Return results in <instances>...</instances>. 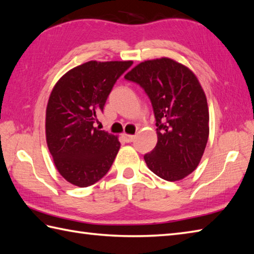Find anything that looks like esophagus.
Returning a JSON list of instances; mask_svg holds the SVG:
<instances>
[{
	"instance_id": "34e87169",
	"label": "esophagus",
	"mask_w": 254,
	"mask_h": 254,
	"mask_svg": "<svg viewBox=\"0 0 254 254\" xmlns=\"http://www.w3.org/2000/svg\"><path fill=\"white\" fill-rule=\"evenodd\" d=\"M122 137L124 139V142H127V143H131L134 141V138H135V136L134 135H127V134H123Z\"/></svg>"
}]
</instances>
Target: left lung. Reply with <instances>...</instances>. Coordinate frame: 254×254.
Segmentation results:
<instances>
[{
  "label": "left lung",
  "instance_id": "left-lung-1",
  "mask_svg": "<svg viewBox=\"0 0 254 254\" xmlns=\"http://www.w3.org/2000/svg\"><path fill=\"white\" fill-rule=\"evenodd\" d=\"M124 78L152 102L158 141L145 163L155 175L177 181L195 170L208 139L206 96L195 75L168 58L139 63Z\"/></svg>",
  "mask_w": 254,
  "mask_h": 254
}]
</instances>
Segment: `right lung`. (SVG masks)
Listing matches in <instances>:
<instances>
[{"instance_id":"1","label":"right lung","mask_w":254,"mask_h":254,"mask_svg":"<svg viewBox=\"0 0 254 254\" xmlns=\"http://www.w3.org/2000/svg\"><path fill=\"white\" fill-rule=\"evenodd\" d=\"M132 61H89L72 68L52 89L46 112V136L60 175L89 187L109 171L120 148L118 137L95 127L108 96Z\"/></svg>"}]
</instances>
